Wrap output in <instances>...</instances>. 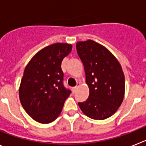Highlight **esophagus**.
Returning <instances> with one entry per match:
<instances>
[{
    "label": "esophagus",
    "instance_id": "obj_1",
    "mask_svg": "<svg viewBox=\"0 0 146 146\" xmlns=\"http://www.w3.org/2000/svg\"><path fill=\"white\" fill-rule=\"evenodd\" d=\"M81 85V83L80 82H77V86H75V87H74L73 88V91H74V92H75L76 91H77V88L79 87Z\"/></svg>",
    "mask_w": 146,
    "mask_h": 146
}]
</instances>
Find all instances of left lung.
Here are the masks:
<instances>
[{
	"instance_id": "1",
	"label": "left lung",
	"mask_w": 146,
	"mask_h": 146,
	"mask_svg": "<svg viewBox=\"0 0 146 146\" xmlns=\"http://www.w3.org/2000/svg\"><path fill=\"white\" fill-rule=\"evenodd\" d=\"M76 48L84 66L89 88L88 98L78 103L80 108L92 119H106L123 102L125 78L122 67L109 50L93 40L77 42Z\"/></svg>"
}]
</instances>
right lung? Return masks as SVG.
Returning a JSON list of instances; mask_svg holds the SVG:
<instances>
[{
  "label": "right lung",
  "mask_w": 146,
  "mask_h": 146,
  "mask_svg": "<svg viewBox=\"0 0 146 146\" xmlns=\"http://www.w3.org/2000/svg\"><path fill=\"white\" fill-rule=\"evenodd\" d=\"M72 50L71 44H52L38 51L25 66L19 97L25 112L38 123L55 121L70 95L63 85L60 65Z\"/></svg>",
  "instance_id": "add662e5"
}]
</instances>
